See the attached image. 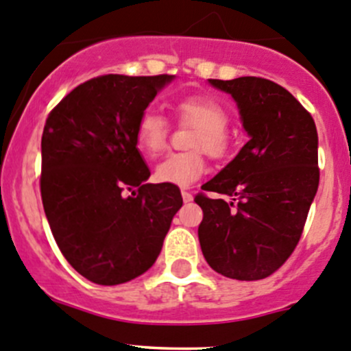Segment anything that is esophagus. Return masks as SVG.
Returning a JSON list of instances; mask_svg holds the SVG:
<instances>
[{
	"label": "esophagus",
	"mask_w": 351,
	"mask_h": 351,
	"mask_svg": "<svg viewBox=\"0 0 351 351\" xmlns=\"http://www.w3.org/2000/svg\"><path fill=\"white\" fill-rule=\"evenodd\" d=\"M182 199L184 202H191L194 199V196L191 193H187V191H182Z\"/></svg>",
	"instance_id": "34e87169"
}]
</instances>
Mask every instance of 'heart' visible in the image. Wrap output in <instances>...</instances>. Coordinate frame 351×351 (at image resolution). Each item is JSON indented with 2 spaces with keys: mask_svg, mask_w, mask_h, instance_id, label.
<instances>
[{
  "mask_svg": "<svg viewBox=\"0 0 351 351\" xmlns=\"http://www.w3.org/2000/svg\"><path fill=\"white\" fill-rule=\"evenodd\" d=\"M176 114L182 123L197 126L193 149H202L213 157L228 154L231 138L226 132L230 114L221 103L209 96H187L177 101ZM169 140V123L157 110H145L136 123V143L147 155H158L165 150ZM206 172L201 154H171L155 167L158 182L187 187Z\"/></svg>",
  "mask_w": 351,
  "mask_h": 351,
  "instance_id": "1",
  "label": "heart"
}]
</instances>
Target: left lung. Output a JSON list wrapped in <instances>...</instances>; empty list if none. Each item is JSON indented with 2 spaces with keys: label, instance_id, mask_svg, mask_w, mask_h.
<instances>
[{
  "label": "left lung",
  "instance_id": "left-lung-1",
  "mask_svg": "<svg viewBox=\"0 0 351 351\" xmlns=\"http://www.w3.org/2000/svg\"><path fill=\"white\" fill-rule=\"evenodd\" d=\"M209 84L233 97L248 142L201 187L219 196L194 199L202 209V255L230 279H265L294 252L316 196V125L287 89L269 79H209Z\"/></svg>",
  "mask_w": 351,
  "mask_h": 351
}]
</instances>
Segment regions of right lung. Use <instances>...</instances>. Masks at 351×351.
<instances>
[{"label":"right lung","mask_w":351,"mask_h":351,"mask_svg":"<svg viewBox=\"0 0 351 351\" xmlns=\"http://www.w3.org/2000/svg\"><path fill=\"white\" fill-rule=\"evenodd\" d=\"M174 77H95L72 89L45 121V216L67 262L95 284H123L147 272L182 206L177 186L145 182L150 171L136 149V123Z\"/></svg>","instance_id":"obj_1"}]
</instances>
